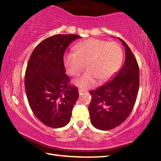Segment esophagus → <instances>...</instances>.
Here are the masks:
<instances>
[{"label":"esophagus","mask_w":161,"mask_h":161,"mask_svg":"<svg viewBox=\"0 0 161 161\" xmlns=\"http://www.w3.org/2000/svg\"><path fill=\"white\" fill-rule=\"evenodd\" d=\"M78 92H79V94H81L82 93H84V92H86V91L85 90V89H78Z\"/></svg>","instance_id":"1"}]
</instances>
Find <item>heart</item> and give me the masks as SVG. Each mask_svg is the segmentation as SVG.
<instances>
[{"instance_id":"heart-1","label":"heart","mask_w":161,"mask_h":161,"mask_svg":"<svg viewBox=\"0 0 161 161\" xmlns=\"http://www.w3.org/2000/svg\"><path fill=\"white\" fill-rule=\"evenodd\" d=\"M76 52H67L63 58L64 65L71 76L77 77L86 67L88 70L75 81L81 88H90L97 80L105 81L116 74L121 67L124 52L116 42L90 38L79 43Z\"/></svg>"}]
</instances>
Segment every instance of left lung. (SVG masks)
<instances>
[{"label":"left lung","instance_id":"obj_1","mask_svg":"<svg viewBox=\"0 0 161 161\" xmlns=\"http://www.w3.org/2000/svg\"><path fill=\"white\" fill-rule=\"evenodd\" d=\"M126 60L109 82L92 90L89 106L91 123L103 130L113 129L125 121L134 107L139 89V67L132 51L123 40Z\"/></svg>","mask_w":161,"mask_h":161}]
</instances>
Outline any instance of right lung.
I'll use <instances>...</instances> for the list:
<instances>
[{
    "label": "right lung",
    "instance_id": "right-lung-1",
    "mask_svg": "<svg viewBox=\"0 0 161 161\" xmlns=\"http://www.w3.org/2000/svg\"><path fill=\"white\" fill-rule=\"evenodd\" d=\"M77 35H56L39 43L30 57L25 75L26 96L31 110L43 124L63 127L69 123L79 97L77 87L65 74L64 53Z\"/></svg>",
    "mask_w": 161,
    "mask_h": 161
}]
</instances>
